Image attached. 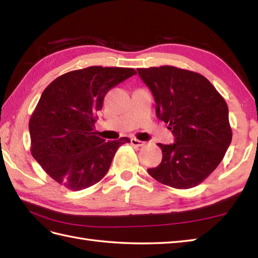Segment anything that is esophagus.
Wrapping results in <instances>:
<instances>
[{"label":"esophagus","instance_id":"esophagus-1","mask_svg":"<svg viewBox=\"0 0 258 258\" xmlns=\"http://www.w3.org/2000/svg\"><path fill=\"white\" fill-rule=\"evenodd\" d=\"M131 143H132V145H134V146H143V145H145L144 142H142V141L135 139V138L131 139Z\"/></svg>","mask_w":258,"mask_h":258}]
</instances>
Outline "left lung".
Masks as SVG:
<instances>
[{
    "mask_svg": "<svg viewBox=\"0 0 258 258\" xmlns=\"http://www.w3.org/2000/svg\"><path fill=\"white\" fill-rule=\"evenodd\" d=\"M156 103V116L168 124L175 143L164 145L153 178L174 188L201 184L223 160L232 142L228 107L204 76L169 65L138 69Z\"/></svg>",
    "mask_w": 258,
    "mask_h": 258,
    "instance_id": "obj_1",
    "label": "left lung"
}]
</instances>
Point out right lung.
<instances>
[{"instance_id": "right-lung-1", "label": "right lung", "mask_w": 258, "mask_h": 258, "mask_svg": "<svg viewBox=\"0 0 258 258\" xmlns=\"http://www.w3.org/2000/svg\"><path fill=\"white\" fill-rule=\"evenodd\" d=\"M134 74L128 68L90 67L58 76L42 93L29 123L31 153L65 188L81 190L100 182L118 147L131 142H105L94 125L106 93Z\"/></svg>"}]
</instances>
